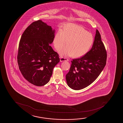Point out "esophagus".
Returning a JSON list of instances; mask_svg holds the SVG:
<instances>
[{
	"label": "esophagus",
	"mask_w": 123,
	"mask_h": 123,
	"mask_svg": "<svg viewBox=\"0 0 123 123\" xmlns=\"http://www.w3.org/2000/svg\"><path fill=\"white\" fill-rule=\"evenodd\" d=\"M60 61L61 62H64V61H69L68 59L67 58H64V57H60Z\"/></svg>",
	"instance_id": "34e87169"
}]
</instances>
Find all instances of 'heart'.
<instances>
[{
	"mask_svg": "<svg viewBox=\"0 0 123 123\" xmlns=\"http://www.w3.org/2000/svg\"><path fill=\"white\" fill-rule=\"evenodd\" d=\"M67 46L59 51L61 56L75 57L83 56L87 53L94 42L92 34L80 26L74 24H67L59 30L54 36L53 43L56 49Z\"/></svg>",
	"mask_w": 123,
	"mask_h": 123,
	"instance_id": "heart-1",
	"label": "heart"
}]
</instances>
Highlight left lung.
I'll use <instances>...</instances> for the list:
<instances>
[{
  "label": "left lung",
  "mask_w": 123,
  "mask_h": 123,
  "mask_svg": "<svg viewBox=\"0 0 123 123\" xmlns=\"http://www.w3.org/2000/svg\"><path fill=\"white\" fill-rule=\"evenodd\" d=\"M106 59V49L96 30L91 49L83 56L71 61V68L66 77L68 86L79 90L89 86L103 70Z\"/></svg>",
  "instance_id": "left-lung-1"
}]
</instances>
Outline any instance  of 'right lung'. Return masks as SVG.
I'll use <instances>...</instances> for the list:
<instances>
[{"label":"right lung","mask_w":123,"mask_h":123,"mask_svg":"<svg viewBox=\"0 0 123 123\" xmlns=\"http://www.w3.org/2000/svg\"><path fill=\"white\" fill-rule=\"evenodd\" d=\"M55 30L41 20L34 22L24 31L19 44V68L25 78L37 86L48 83L60 61L49 44Z\"/></svg>","instance_id":"1"}]
</instances>
